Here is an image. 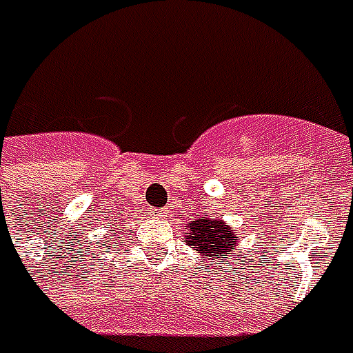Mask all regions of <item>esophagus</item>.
Here are the masks:
<instances>
[{"mask_svg": "<svg viewBox=\"0 0 353 353\" xmlns=\"http://www.w3.org/2000/svg\"><path fill=\"white\" fill-rule=\"evenodd\" d=\"M153 214H155L157 218H165V216H167V210H157L153 212Z\"/></svg>", "mask_w": 353, "mask_h": 353, "instance_id": "esophagus-1", "label": "esophagus"}]
</instances>
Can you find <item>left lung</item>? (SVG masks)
<instances>
[{
	"instance_id": "1",
	"label": "left lung",
	"mask_w": 353,
	"mask_h": 353,
	"mask_svg": "<svg viewBox=\"0 0 353 353\" xmlns=\"http://www.w3.org/2000/svg\"><path fill=\"white\" fill-rule=\"evenodd\" d=\"M184 241L194 248L204 259H230V253L236 251L237 232L225 224L222 218L210 220L208 216L194 218L192 224L184 225Z\"/></svg>"
}]
</instances>
